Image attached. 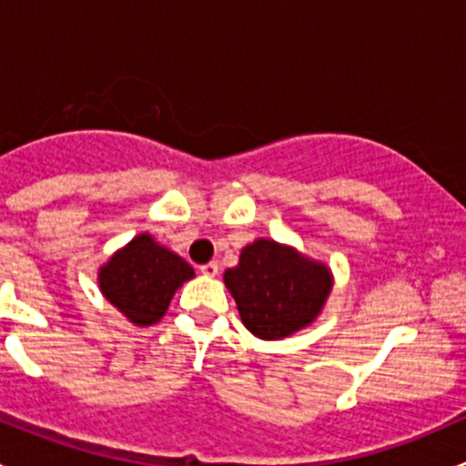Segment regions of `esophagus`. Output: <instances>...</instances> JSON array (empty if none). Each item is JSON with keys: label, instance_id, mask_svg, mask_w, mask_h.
Returning <instances> with one entry per match:
<instances>
[{"label": "esophagus", "instance_id": "1", "mask_svg": "<svg viewBox=\"0 0 466 466\" xmlns=\"http://www.w3.org/2000/svg\"><path fill=\"white\" fill-rule=\"evenodd\" d=\"M200 272H203V275H207V277H216V275H218V263H216V261L205 263V266H200Z\"/></svg>", "mask_w": 466, "mask_h": 466}]
</instances>
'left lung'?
<instances>
[{"label": "left lung", "mask_w": 466, "mask_h": 466, "mask_svg": "<svg viewBox=\"0 0 466 466\" xmlns=\"http://www.w3.org/2000/svg\"><path fill=\"white\" fill-rule=\"evenodd\" d=\"M223 281L241 322L261 340H281L311 327L333 289L327 263L272 238L248 243Z\"/></svg>", "instance_id": "obj_1"}]
</instances>
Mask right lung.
<instances>
[{
    "instance_id": "obj_1",
    "label": "right lung",
    "mask_w": 466,
    "mask_h": 466,
    "mask_svg": "<svg viewBox=\"0 0 466 466\" xmlns=\"http://www.w3.org/2000/svg\"><path fill=\"white\" fill-rule=\"evenodd\" d=\"M196 272L180 255L142 232L98 268V290L135 327L164 318L173 295Z\"/></svg>"
}]
</instances>
